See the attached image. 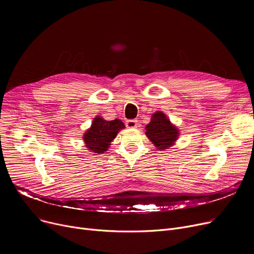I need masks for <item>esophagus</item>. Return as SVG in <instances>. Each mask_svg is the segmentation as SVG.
<instances>
[{"label": "esophagus", "mask_w": 254, "mask_h": 254, "mask_svg": "<svg viewBox=\"0 0 254 254\" xmlns=\"http://www.w3.org/2000/svg\"><path fill=\"white\" fill-rule=\"evenodd\" d=\"M126 126L128 128H136L138 126V122L136 119H128V120H127Z\"/></svg>", "instance_id": "1"}]
</instances>
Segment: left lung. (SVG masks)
Listing matches in <instances>:
<instances>
[{
    "label": "left lung",
    "mask_w": 254,
    "mask_h": 254,
    "mask_svg": "<svg viewBox=\"0 0 254 254\" xmlns=\"http://www.w3.org/2000/svg\"><path fill=\"white\" fill-rule=\"evenodd\" d=\"M145 134L159 150H164L174 145L178 135V128L172 125L170 119L162 111L152 114L150 123L145 127Z\"/></svg>",
    "instance_id": "8db88e82"
}]
</instances>
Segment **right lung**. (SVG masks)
<instances>
[{"mask_svg": "<svg viewBox=\"0 0 254 254\" xmlns=\"http://www.w3.org/2000/svg\"><path fill=\"white\" fill-rule=\"evenodd\" d=\"M125 124L120 119L105 120L97 116L91 124V127L85 131L83 140L85 147L91 152L104 153L108 150L109 145L117 136L120 129L125 128Z\"/></svg>", "mask_w": 254, "mask_h": 254, "instance_id": "add662e5", "label": "right lung"}]
</instances>
